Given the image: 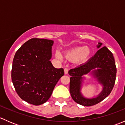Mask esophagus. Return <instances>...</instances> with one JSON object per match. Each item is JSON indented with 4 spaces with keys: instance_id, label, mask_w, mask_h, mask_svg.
I'll return each instance as SVG.
<instances>
[{
    "instance_id": "1",
    "label": "esophagus",
    "mask_w": 125,
    "mask_h": 125,
    "mask_svg": "<svg viewBox=\"0 0 125 125\" xmlns=\"http://www.w3.org/2000/svg\"><path fill=\"white\" fill-rule=\"evenodd\" d=\"M64 73H65V74H67L68 73V69L67 68H65L64 69Z\"/></svg>"
}]
</instances>
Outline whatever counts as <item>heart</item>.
I'll list each match as a JSON object with an SVG mask.
<instances>
[{
    "label": "heart",
    "mask_w": 125,
    "mask_h": 125,
    "mask_svg": "<svg viewBox=\"0 0 125 125\" xmlns=\"http://www.w3.org/2000/svg\"><path fill=\"white\" fill-rule=\"evenodd\" d=\"M91 50L87 46L85 47H76L65 52V57L69 60H74L77 59L80 62H85L91 54ZM57 56L59 59H62V56L59 53L57 54Z\"/></svg>",
    "instance_id": "heart-1"
}]
</instances>
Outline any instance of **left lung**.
<instances>
[{
  "label": "left lung",
  "mask_w": 125,
  "mask_h": 125,
  "mask_svg": "<svg viewBox=\"0 0 125 125\" xmlns=\"http://www.w3.org/2000/svg\"><path fill=\"white\" fill-rule=\"evenodd\" d=\"M102 45V43H99L97 48L100 49L85 63L68 71L71 75L70 91L72 99L85 106H93L104 100L109 95L115 84L117 68L114 56L106 46L101 48ZM90 72L102 84L104 89L97 98L86 99L81 95L80 89L83 75Z\"/></svg>",
  "instance_id": "obj_1"
}]
</instances>
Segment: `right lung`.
<instances>
[{
  "label": "right lung",
  "instance_id": "1",
  "mask_svg": "<svg viewBox=\"0 0 125 125\" xmlns=\"http://www.w3.org/2000/svg\"><path fill=\"white\" fill-rule=\"evenodd\" d=\"M54 42L44 39L28 40L16 52L11 79L19 96L30 104L40 105L51 97L54 88L64 75L50 62Z\"/></svg>",
  "mask_w": 125,
  "mask_h": 125
}]
</instances>
